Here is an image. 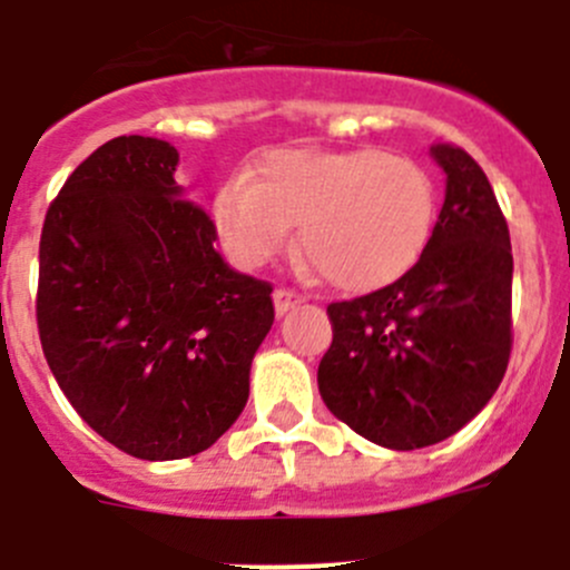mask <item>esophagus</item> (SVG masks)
Listing matches in <instances>:
<instances>
[{
    "mask_svg": "<svg viewBox=\"0 0 570 570\" xmlns=\"http://www.w3.org/2000/svg\"><path fill=\"white\" fill-rule=\"evenodd\" d=\"M299 302H302L299 291H294V288H276L274 291V307L279 316L282 313H288L294 305H299Z\"/></svg>",
    "mask_w": 570,
    "mask_h": 570,
    "instance_id": "1",
    "label": "esophagus"
}]
</instances>
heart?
Here are the masks:
<instances>
[{
	"label": "heart",
	"mask_w": 570,
	"mask_h": 570,
	"mask_svg": "<svg viewBox=\"0 0 570 570\" xmlns=\"http://www.w3.org/2000/svg\"><path fill=\"white\" fill-rule=\"evenodd\" d=\"M299 223V250L344 291L399 279L435 223V189L406 155L379 149H274L257 177L217 191L214 226L239 268L274 259Z\"/></svg>",
	"instance_id": "obj_1"
}]
</instances>
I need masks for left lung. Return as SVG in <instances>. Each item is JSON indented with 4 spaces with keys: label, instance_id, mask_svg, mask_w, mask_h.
<instances>
[{
    "label": "left lung",
    "instance_id": "8db88e82",
    "mask_svg": "<svg viewBox=\"0 0 570 570\" xmlns=\"http://www.w3.org/2000/svg\"><path fill=\"white\" fill-rule=\"evenodd\" d=\"M446 197L417 263L356 299L331 302L320 364L327 410L387 449L455 435L503 381L511 356V243L487 171L455 144H432Z\"/></svg>",
    "mask_w": 570,
    "mask_h": 570
}]
</instances>
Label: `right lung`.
I'll return each mask as SVG.
<instances>
[{
	"label": "right lung",
	"mask_w": 570,
	"mask_h": 570,
	"mask_svg": "<svg viewBox=\"0 0 570 570\" xmlns=\"http://www.w3.org/2000/svg\"><path fill=\"white\" fill-rule=\"evenodd\" d=\"M175 166L166 140H107L67 177L39 243L47 364L72 410L140 461L197 455L237 421L274 325V285L223 263Z\"/></svg>",
	"instance_id": "obj_1"
}]
</instances>
